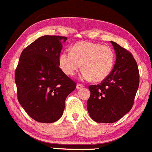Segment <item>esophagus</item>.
<instances>
[{
	"instance_id": "obj_1",
	"label": "esophagus",
	"mask_w": 152,
	"mask_h": 152,
	"mask_svg": "<svg viewBox=\"0 0 152 152\" xmlns=\"http://www.w3.org/2000/svg\"><path fill=\"white\" fill-rule=\"evenodd\" d=\"M84 87V86L83 85H82V84H77V86H76V88H77V89H80L81 88H83Z\"/></svg>"
}]
</instances>
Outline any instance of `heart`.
<instances>
[{
	"mask_svg": "<svg viewBox=\"0 0 152 152\" xmlns=\"http://www.w3.org/2000/svg\"><path fill=\"white\" fill-rule=\"evenodd\" d=\"M115 56L110 47L100 43L80 42L70 51H65L60 56V66L66 75L73 76L81 66L84 80H104L111 74Z\"/></svg>",
	"mask_w": 152,
	"mask_h": 152,
	"instance_id": "obj_1",
	"label": "heart"
}]
</instances>
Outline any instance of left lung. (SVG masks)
<instances>
[{
  "instance_id": "1",
  "label": "left lung",
  "mask_w": 152,
  "mask_h": 152,
  "mask_svg": "<svg viewBox=\"0 0 152 152\" xmlns=\"http://www.w3.org/2000/svg\"><path fill=\"white\" fill-rule=\"evenodd\" d=\"M111 43L116 53L113 69L101 83L88 86L91 94L87 101L91 119L103 124L116 122L132 109L140 83L133 55L115 42Z\"/></svg>"
}]
</instances>
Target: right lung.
I'll use <instances>...</instances> for the list:
<instances>
[{"instance_id": "1", "label": "right lung", "mask_w": 152, "mask_h": 152, "mask_svg": "<svg viewBox=\"0 0 152 152\" xmlns=\"http://www.w3.org/2000/svg\"><path fill=\"white\" fill-rule=\"evenodd\" d=\"M67 37L44 35L25 48L15 70L18 100L34 121L50 124L64 114L75 81L60 68V54Z\"/></svg>"}]
</instances>
